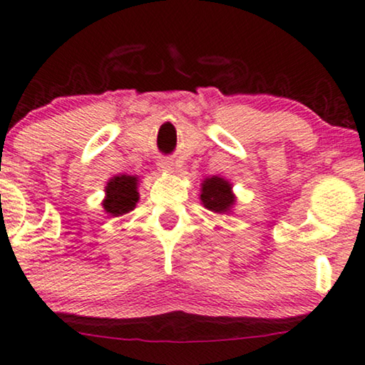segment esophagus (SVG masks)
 Masks as SVG:
<instances>
[{
	"label": "esophagus",
	"mask_w": 365,
	"mask_h": 365,
	"mask_svg": "<svg viewBox=\"0 0 365 365\" xmlns=\"http://www.w3.org/2000/svg\"><path fill=\"white\" fill-rule=\"evenodd\" d=\"M158 166H160V171H165V173H174V163L171 160H161L158 163Z\"/></svg>",
	"instance_id": "esophagus-1"
}]
</instances>
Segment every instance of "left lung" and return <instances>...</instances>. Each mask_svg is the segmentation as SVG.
I'll return each mask as SVG.
<instances>
[{
    "mask_svg": "<svg viewBox=\"0 0 365 365\" xmlns=\"http://www.w3.org/2000/svg\"><path fill=\"white\" fill-rule=\"evenodd\" d=\"M230 181L220 176H209L200 182V204L214 214H230L237 202Z\"/></svg>",
    "mask_w": 365,
    "mask_h": 365,
    "instance_id": "left-lung-1",
    "label": "left lung"
}]
</instances>
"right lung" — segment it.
<instances>
[{"mask_svg":"<svg viewBox=\"0 0 365 365\" xmlns=\"http://www.w3.org/2000/svg\"><path fill=\"white\" fill-rule=\"evenodd\" d=\"M138 184L140 178L128 174H118L110 179L105 186V197L102 200L103 212L112 217L131 212L140 200Z\"/></svg>","mask_w":365,"mask_h":365,"instance_id":"right-lung-1","label":"right lung"}]
</instances>
